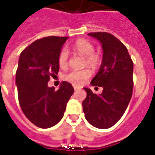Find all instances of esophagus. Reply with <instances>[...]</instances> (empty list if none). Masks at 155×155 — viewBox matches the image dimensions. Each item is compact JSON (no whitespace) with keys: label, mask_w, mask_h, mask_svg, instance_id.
<instances>
[{"label":"esophagus","mask_w":155,"mask_h":155,"mask_svg":"<svg viewBox=\"0 0 155 155\" xmlns=\"http://www.w3.org/2000/svg\"><path fill=\"white\" fill-rule=\"evenodd\" d=\"M74 90H75V91H78V89H79L78 87L75 86V85H74Z\"/></svg>","instance_id":"esophagus-1"}]
</instances>
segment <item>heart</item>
Wrapping results in <instances>:
<instances>
[{
	"label": "heart",
	"mask_w": 155,
	"mask_h": 155,
	"mask_svg": "<svg viewBox=\"0 0 155 155\" xmlns=\"http://www.w3.org/2000/svg\"><path fill=\"white\" fill-rule=\"evenodd\" d=\"M73 48L76 52L85 57V64L91 67H96L100 64V57L98 54L95 53L94 46L92 44L85 39L77 41L73 45ZM59 65L60 67H65L68 63V51L63 48L59 55ZM91 77V71L88 69L82 71L74 70L65 75L64 78L75 85H81Z\"/></svg>",
	"instance_id": "b5f03b06"
}]
</instances>
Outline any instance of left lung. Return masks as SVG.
Masks as SVG:
<instances>
[{"label": "left lung", "mask_w": 155, "mask_h": 155, "mask_svg": "<svg viewBox=\"0 0 155 155\" xmlns=\"http://www.w3.org/2000/svg\"><path fill=\"white\" fill-rule=\"evenodd\" d=\"M103 48L100 68L91 81L92 86L102 87L103 92L94 94L84 88L87 96L82 102L84 117L98 129H109L125 113L133 95V63L127 48L117 38L106 32L89 33Z\"/></svg>", "instance_id": "left-lung-1"}]
</instances>
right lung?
Returning <instances> with one entry per match:
<instances>
[{
    "label": "right lung",
    "instance_id": "add662e5",
    "mask_svg": "<svg viewBox=\"0 0 155 155\" xmlns=\"http://www.w3.org/2000/svg\"><path fill=\"white\" fill-rule=\"evenodd\" d=\"M67 38L50 36L37 40L21 52L18 59L15 82L21 109L34 125L42 129L61 120L74 91L67 81L57 91L48 86L50 77L58 74L59 55Z\"/></svg>",
    "mask_w": 155,
    "mask_h": 155
}]
</instances>
